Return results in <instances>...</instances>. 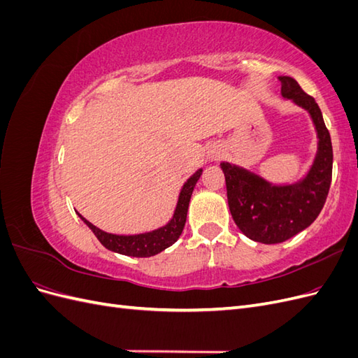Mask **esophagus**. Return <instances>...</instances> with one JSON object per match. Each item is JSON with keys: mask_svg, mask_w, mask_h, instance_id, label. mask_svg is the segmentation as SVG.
<instances>
[{"mask_svg": "<svg viewBox=\"0 0 358 358\" xmlns=\"http://www.w3.org/2000/svg\"><path fill=\"white\" fill-rule=\"evenodd\" d=\"M209 157L210 158H220L221 157V149H218L216 146H213L210 150H209Z\"/></svg>", "mask_w": 358, "mask_h": 358, "instance_id": "esophagus-1", "label": "esophagus"}]
</instances>
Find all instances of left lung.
<instances>
[{
	"label": "left lung",
	"instance_id": "1",
	"mask_svg": "<svg viewBox=\"0 0 358 358\" xmlns=\"http://www.w3.org/2000/svg\"><path fill=\"white\" fill-rule=\"evenodd\" d=\"M278 79L282 96L306 109L317 128L318 154L308 176L292 185L273 187L241 167L221 162L236 225L249 239L267 245L291 239L317 220L327 199L333 169L331 138L317 101L292 78Z\"/></svg>",
	"mask_w": 358,
	"mask_h": 358
}]
</instances>
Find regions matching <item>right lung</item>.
<instances>
[{"mask_svg": "<svg viewBox=\"0 0 358 358\" xmlns=\"http://www.w3.org/2000/svg\"><path fill=\"white\" fill-rule=\"evenodd\" d=\"M201 169L197 170L194 175L185 182V185L182 187V191L179 194V200L175 215H173L171 221L161 227V229L145 233V234H136V236H117L106 233L100 229H96L90 221H86L80 213H78L82 221L90 227L92 233L96 236V239L101 242V245L107 249H110L113 252L124 254V255H131V257H152L161 251H164L166 248L175 243L179 236L185 227L187 221V212H188V204L191 194L194 191V187L201 175Z\"/></svg>", "mask_w": 358, "mask_h": 358, "instance_id": "obj_1", "label": "right lung"}]
</instances>
